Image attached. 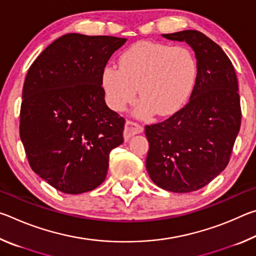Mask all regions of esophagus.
I'll return each instance as SVG.
<instances>
[{"instance_id":"1","label":"esophagus","mask_w":256,"mask_h":256,"mask_svg":"<svg viewBox=\"0 0 256 256\" xmlns=\"http://www.w3.org/2000/svg\"><path fill=\"white\" fill-rule=\"evenodd\" d=\"M142 132H144V128L140 124L132 122V120H126L124 130V140L128 141L131 136H136V134H140Z\"/></svg>"}]
</instances>
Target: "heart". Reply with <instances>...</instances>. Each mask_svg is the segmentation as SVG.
<instances>
[{
	"label": "heart",
	"mask_w": 256,
	"mask_h": 256,
	"mask_svg": "<svg viewBox=\"0 0 256 256\" xmlns=\"http://www.w3.org/2000/svg\"><path fill=\"white\" fill-rule=\"evenodd\" d=\"M196 71V58L186 47L138 42L120 54L118 66L104 68L102 86L112 110L131 105L138 90L136 115L168 116L188 100Z\"/></svg>",
	"instance_id": "1"
}]
</instances>
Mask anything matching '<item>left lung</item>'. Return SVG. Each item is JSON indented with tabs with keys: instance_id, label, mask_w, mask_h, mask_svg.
<instances>
[{
	"instance_id": "obj_1",
	"label": "left lung",
	"mask_w": 256,
	"mask_h": 256,
	"mask_svg": "<svg viewBox=\"0 0 256 256\" xmlns=\"http://www.w3.org/2000/svg\"><path fill=\"white\" fill-rule=\"evenodd\" d=\"M162 37L185 42L193 50L196 79L184 108L146 126V167L159 188L188 193L209 184L229 162L240 128L238 82L230 60L204 34L183 30Z\"/></svg>"
}]
</instances>
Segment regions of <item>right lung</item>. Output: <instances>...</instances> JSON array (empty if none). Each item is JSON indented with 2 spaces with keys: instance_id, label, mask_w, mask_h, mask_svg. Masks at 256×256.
<instances>
[{
  "instance_id": "right-lung-1",
  "label": "right lung",
  "mask_w": 256,
  "mask_h": 256,
  "mask_svg": "<svg viewBox=\"0 0 256 256\" xmlns=\"http://www.w3.org/2000/svg\"><path fill=\"white\" fill-rule=\"evenodd\" d=\"M126 38L66 34L42 52L22 89L20 138L32 170L66 194L106 178L125 120L108 108L102 72Z\"/></svg>"
}]
</instances>
